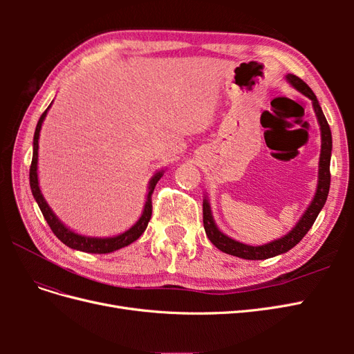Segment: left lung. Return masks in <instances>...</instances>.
Segmentation results:
<instances>
[{
    "label": "left lung",
    "mask_w": 354,
    "mask_h": 354,
    "mask_svg": "<svg viewBox=\"0 0 354 354\" xmlns=\"http://www.w3.org/2000/svg\"><path fill=\"white\" fill-rule=\"evenodd\" d=\"M285 78L289 82V85H292L297 91L304 94L306 97L312 100L313 109H315L317 122L320 127V140H322V145H320V156H319L317 187H316L312 202H310V205L307 207V209L304 211L301 218L298 220L295 226L286 234H283L282 238L272 241L269 243L259 245V246L242 243L239 241H234V239L229 238L227 234H224L217 227L216 221H214L208 196L203 198V205H202L203 229H205L208 239L212 242V245H216L220 251L234 255V257H239V259H243V260L272 259V257L288 252L289 250L294 248V246L306 236V233L310 230V227L313 226V223L317 218L319 212L322 211L325 202H326V198H328V194H329V185H330L329 164H330V152H332L330 128L328 125V121L322 112V108H320V104L316 99L315 93L312 91V88H310L303 80H299L292 73H288Z\"/></svg>",
    "instance_id": "1"
}]
</instances>
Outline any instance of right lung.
<instances>
[{"label": "right lung", "mask_w": 354, "mask_h": 354, "mask_svg": "<svg viewBox=\"0 0 354 354\" xmlns=\"http://www.w3.org/2000/svg\"><path fill=\"white\" fill-rule=\"evenodd\" d=\"M51 103H50L48 108L46 109V112L41 115L39 121L37 124V128H35V134H34V153H32V162H30V169H29V183H30L32 195H34V198L38 203V207L42 212V216H44V218L48 223V226L53 230V233H55L56 236L66 246H69V248L77 250V251H82V252H90V254H108V252H113L116 250H121V248H124V246L130 245L134 241H137L138 238L142 236L143 232L146 230L149 220H151V217H152V194H153V189L159 181V178L164 176L165 171L164 169L156 171V173L152 176L151 181H149V186H147V196H146L142 217L138 218L136 221V224H133V226L128 230H125L124 233L116 234V236L97 238V236H85V234L73 232L72 229L65 226V224H63L59 220L56 214L53 212V209L50 208L47 201L44 199V196H42V194H41L39 181H38V140H39V131H41L42 122H44L46 116H47V112L51 108Z\"/></svg>", "instance_id": "right-lung-1"}]
</instances>
